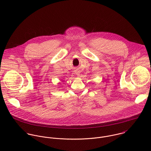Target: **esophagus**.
I'll use <instances>...</instances> for the list:
<instances>
[{"label":"esophagus","instance_id":"esophagus-1","mask_svg":"<svg viewBox=\"0 0 151 151\" xmlns=\"http://www.w3.org/2000/svg\"><path fill=\"white\" fill-rule=\"evenodd\" d=\"M75 74H77V76H79L80 74V71H78V70H75Z\"/></svg>","mask_w":151,"mask_h":151}]
</instances>
